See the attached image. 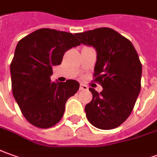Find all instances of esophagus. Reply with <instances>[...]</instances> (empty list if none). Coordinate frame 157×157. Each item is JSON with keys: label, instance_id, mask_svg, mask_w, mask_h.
<instances>
[{"label": "esophagus", "instance_id": "obj_1", "mask_svg": "<svg viewBox=\"0 0 157 157\" xmlns=\"http://www.w3.org/2000/svg\"><path fill=\"white\" fill-rule=\"evenodd\" d=\"M80 90H88V87L85 85H80V88H79Z\"/></svg>", "mask_w": 157, "mask_h": 157}]
</instances>
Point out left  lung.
Instances as JSON below:
<instances>
[{"mask_svg": "<svg viewBox=\"0 0 157 157\" xmlns=\"http://www.w3.org/2000/svg\"><path fill=\"white\" fill-rule=\"evenodd\" d=\"M81 44L97 50L92 100L85 108L90 123L101 130L121 126L132 113L141 89L142 65L132 44L113 29L102 27L75 34Z\"/></svg>", "mask_w": 157, "mask_h": 157, "instance_id": "8db88e82", "label": "left lung"}]
</instances>
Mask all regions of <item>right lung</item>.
<instances>
[{"instance_id": "obj_1", "label": "right lung", "mask_w": 157, "mask_h": 157, "mask_svg": "<svg viewBox=\"0 0 157 157\" xmlns=\"http://www.w3.org/2000/svg\"><path fill=\"white\" fill-rule=\"evenodd\" d=\"M80 45L73 34L39 29L19 41L11 62L12 90L23 115L33 126L49 128L62 118L69 97L79 83L51 82L52 67L61 63L68 49Z\"/></svg>"}]
</instances>
